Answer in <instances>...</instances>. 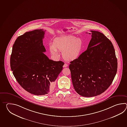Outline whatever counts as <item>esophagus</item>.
Returning <instances> with one entry per match:
<instances>
[{"mask_svg":"<svg viewBox=\"0 0 127 127\" xmlns=\"http://www.w3.org/2000/svg\"><path fill=\"white\" fill-rule=\"evenodd\" d=\"M67 66H68V65H67V64H64V66H63V67H67Z\"/></svg>","mask_w":127,"mask_h":127,"instance_id":"34e87169","label":"esophagus"}]
</instances>
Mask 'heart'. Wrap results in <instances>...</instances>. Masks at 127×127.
<instances>
[{"instance_id":"b5f03b06","label":"heart","mask_w":127,"mask_h":127,"mask_svg":"<svg viewBox=\"0 0 127 127\" xmlns=\"http://www.w3.org/2000/svg\"><path fill=\"white\" fill-rule=\"evenodd\" d=\"M84 43L80 38L73 35H66L56 38L49 46L51 54L59 57L57 51L63 52V57L67 61L76 60L80 56L84 49Z\"/></svg>"}]
</instances>
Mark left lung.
Returning a JSON list of instances; mask_svg holds the SVG:
<instances>
[{"label":"left lung","mask_w":127,"mask_h":127,"mask_svg":"<svg viewBox=\"0 0 127 127\" xmlns=\"http://www.w3.org/2000/svg\"><path fill=\"white\" fill-rule=\"evenodd\" d=\"M90 31L92 38L87 49L69 66L74 89L85 97L97 96L108 89L118 67L112 42L103 33Z\"/></svg>","instance_id":"8db88e82"}]
</instances>
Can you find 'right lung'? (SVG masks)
<instances>
[{
	"label": "right lung",
	"mask_w": 127,
	"mask_h": 127,
	"mask_svg": "<svg viewBox=\"0 0 127 127\" xmlns=\"http://www.w3.org/2000/svg\"><path fill=\"white\" fill-rule=\"evenodd\" d=\"M45 30L27 32L18 37L13 46L10 67L14 77L27 92L36 95L48 94L63 69L64 63L49 60L44 54Z\"/></svg>",
	"instance_id": "obj_1"
}]
</instances>
